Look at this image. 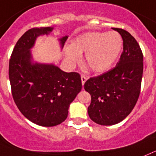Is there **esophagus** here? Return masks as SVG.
<instances>
[{
	"mask_svg": "<svg viewBox=\"0 0 156 156\" xmlns=\"http://www.w3.org/2000/svg\"><path fill=\"white\" fill-rule=\"evenodd\" d=\"M81 79H82V86H83L85 82H86V80H87V78H86V75H84V74H82L81 75Z\"/></svg>",
	"mask_w": 156,
	"mask_h": 156,
	"instance_id": "obj_1",
	"label": "esophagus"
}]
</instances>
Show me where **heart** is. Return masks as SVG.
Here are the masks:
<instances>
[{
    "label": "heart",
    "mask_w": 156,
    "mask_h": 156,
    "mask_svg": "<svg viewBox=\"0 0 156 156\" xmlns=\"http://www.w3.org/2000/svg\"><path fill=\"white\" fill-rule=\"evenodd\" d=\"M122 47V39L115 31H92L80 35L71 46L65 48L66 60L70 65L76 63L79 54L85 53V62L93 71L104 72L112 66Z\"/></svg>",
    "instance_id": "obj_1"
}]
</instances>
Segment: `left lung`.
<instances>
[{"mask_svg":"<svg viewBox=\"0 0 156 156\" xmlns=\"http://www.w3.org/2000/svg\"><path fill=\"white\" fill-rule=\"evenodd\" d=\"M118 31L123 40V52L112 70L88 79L84 85L91 95L88 108L90 119L99 125L112 126L129 115L140 96L143 75V53L128 31Z\"/></svg>","mask_w":156,"mask_h":156,"instance_id":"1","label":"left lung"}]
</instances>
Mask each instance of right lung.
I'll return each instance as SVG.
<instances>
[{"label":"right lung","instance_id":"obj_1","mask_svg":"<svg viewBox=\"0 0 156 156\" xmlns=\"http://www.w3.org/2000/svg\"><path fill=\"white\" fill-rule=\"evenodd\" d=\"M52 27H34L18 40L9 59L12 94L21 113L41 126H55L67 119L70 103L82 90L77 72L67 73L53 64L31 63L30 48L37 37L48 34ZM67 36L60 39L61 46Z\"/></svg>","mask_w":156,"mask_h":156}]
</instances>
